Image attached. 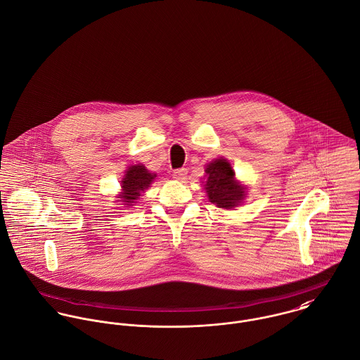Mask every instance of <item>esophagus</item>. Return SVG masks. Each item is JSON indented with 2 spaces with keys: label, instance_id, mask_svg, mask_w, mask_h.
Here are the masks:
<instances>
[{
  "label": "esophagus",
  "instance_id": "1",
  "mask_svg": "<svg viewBox=\"0 0 360 360\" xmlns=\"http://www.w3.org/2000/svg\"><path fill=\"white\" fill-rule=\"evenodd\" d=\"M173 179L177 180V181H184L187 179V169L181 167V169H177L173 172Z\"/></svg>",
  "mask_w": 360,
  "mask_h": 360
}]
</instances>
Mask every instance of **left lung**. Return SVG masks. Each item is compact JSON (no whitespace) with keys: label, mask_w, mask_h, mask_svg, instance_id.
<instances>
[{"label":"left lung","mask_w":360,"mask_h":360,"mask_svg":"<svg viewBox=\"0 0 360 360\" xmlns=\"http://www.w3.org/2000/svg\"><path fill=\"white\" fill-rule=\"evenodd\" d=\"M205 173L204 188L212 204L217 207L233 209L244 201L247 187L236 180V173L227 159L217 158L212 160L206 165Z\"/></svg>","instance_id":"left-lung-1"}]
</instances>
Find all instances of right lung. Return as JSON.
I'll return each instance as SVG.
<instances>
[{
    "instance_id": "right-lung-1",
    "label": "right lung",
    "mask_w": 360,
    "mask_h": 360,
    "mask_svg": "<svg viewBox=\"0 0 360 360\" xmlns=\"http://www.w3.org/2000/svg\"><path fill=\"white\" fill-rule=\"evenodd\" d=\"M156 177L155 173L148 172V169L144 165H131L124 172V176L120 181L122 193L116 202H124L120 205H126L124 207L134 205L137 200L141 197V193H144Z\"/></svg>"
}]
</instances>
